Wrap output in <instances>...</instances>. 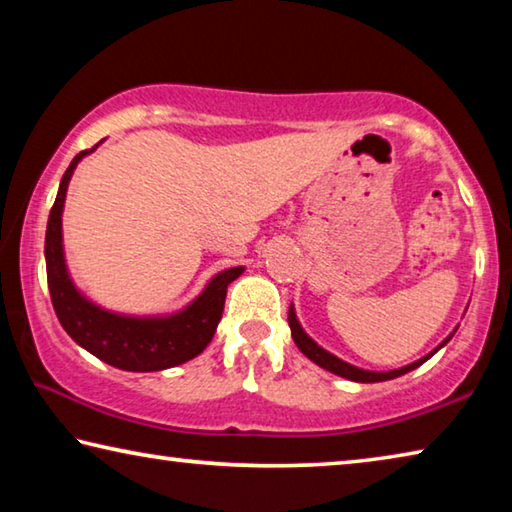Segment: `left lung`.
Listing matches in <instances>:
<instances>
[{
    "label": "left lung",
    "instance_id": "left-lung-1",
    "mask_svg": "<svg viewBox=\"0 0 512 512\" xmlns=\"http://www.w3.org/2000/svg\"><path fill=\"white\" fill-rule=\"evenodd\" d=\"M289 327H291L293 341H296L300 352L305 354L307 359L318 363L320 368L334 372V375L345 377V379H350V381H361V384H372V381H388V379H395V377H400V375H406V372L415 370L418 366H422L424 361L431 359L433 354H436V352H438L440 348H443V345L454 336V334H449L447 339H445L443 343H440L436 350H433L431 354H427V357H422V359H418V361L409 363V366L397 368V370H388V372H372V370H361V368H357V366H350V363H345V361H341L339 357H334V354H329L327 350L320 348V345H318L316 341H311L309 336L305 334V329L300 327L298 318H296V311H293V307H289Z\"/></svg>",
    "mask_w": 512,
    "mask_h": 512
}]
</instances>
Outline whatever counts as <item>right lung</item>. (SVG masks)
Wrapping results in <instances>:
<instances>
[{
  "label": "right lung",
  "instance_id": "add662e5",
  "mask_svg": "<svg viewBox=\"0 0 512 512\" xmlns=\"http://www.w3.org/2000/svg\"><path fill=\"white\" fill-rule=\"evenodd\" d=\"M99 146V144H97ZM97 146L81 151L69 164L63 180H60L58 196L49 212L45 235V259H47V284L51 293V305L65 332L88 350L94 357L110 363L119 370L131 372H155L180 366L201 354L212 341L219 325L228 284L244 273L235 266L212 277L205 291L192 305L173 316L164 318H135L119 316L94 305L76 291L69 280L65 255H63V205L69 178L81 158L92 153Z\"/></svg>",
  "mask_w": 512,
  "mask_h": 512
}]
</instances>
